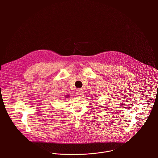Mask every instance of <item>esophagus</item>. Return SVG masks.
<instances>
[{
	"mask_svg": "<svg viewBox=\"0 0 158 158\" xmlns=\"http://www.w3.org/2000/svg\"><path fill=\"white\" fill-rule=\"evenodd\" d=\"M76 95L77 97H82L83 95V92L81 89H77L76 91Z\"/></svg>",
	"mask_w": 158,
	"mask_h": 158,
	"instance_id": "1",
	"label": "esophagus"
}]
</instances>
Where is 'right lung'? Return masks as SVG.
<instances>
[{
  "mask_svg": "<svg viewBox=\"0 0 158 158\" xmlns=\"http://www.w3.org/2000/svg\"><path fill=\"white\" fill-rule=\"evenodd\" d=\"M66 97H68V96H66Z\"/></svg>",
  "mask_w": 158,
  "mask_h": 158,
  "instance_id": "obj_1",
  "label": "right lung"
}]
</instances>
